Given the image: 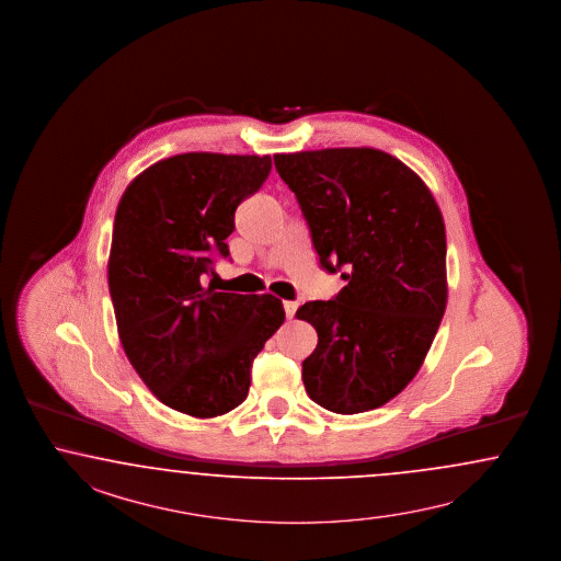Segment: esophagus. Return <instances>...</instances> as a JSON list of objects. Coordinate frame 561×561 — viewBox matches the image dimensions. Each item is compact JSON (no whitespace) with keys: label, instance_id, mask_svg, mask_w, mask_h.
<instances>
[{"label":"esophagus","instance_id":"1","mask_svg":"<svg viewBox=\"0 0 561 561\" xmlns=\"http://www.w3.org/2000/svg\"><path fill=\"white\" fill-rule=\"evenodd\" d=\"M283 308H285V313H287V318H293V316H295V311H297V308H299V306H297V304H295V301H285V304H283Z\"/></svg>","mask_w":561,"mask_h":561}]
</instances>
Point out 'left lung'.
Instances as JSON below:
<instances>
[{
  "mask_svg": "<svg viewBox=\"0 0 561 561\" xmlns=\"http://www.w3.org/2000/svg\"><path fill=\"white\" fill-rule=\"evenodd\" d=\"M320 266L343 272L330 301L297 309L318 332L309 398L339 415L378 409L415 378L444 318L446 229L427 185L374 148L274 154Z\"/></svg>",
  "mask_w": 561,
  "mask_h": 561,
  "instance_id": "left-lung-1",
  "label": "left lung"
}]
</instances>
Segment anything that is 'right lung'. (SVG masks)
Here are the masks:
<instances>
[{"instance_id":"1","label":"right lung","mask_w":561,"mask_h":561,"mask_svg":"<svg viewBox=\"0 0 561 561\" xmlns=\"http://www.w3.org/2000/svg\"><path fill=\"white\" fill-rule=\"evenodd\" d=\"M271 169L268 154L187 152L148 167L119 199L107 272L119 339L150 392L185 415L239 407L253 359L285 322L272 295L202 287L229 257L237 206Z\"/></svg>"}]
</instances>
